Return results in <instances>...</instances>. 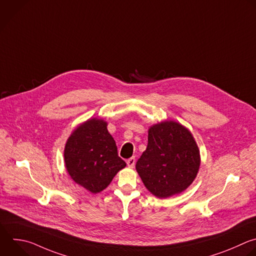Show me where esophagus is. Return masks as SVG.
<instances>
[{
    "label": "esophagus",
    "mask_w": 256,
    "mask_h": 256,
    "mask_svg": "<svg viewBox=\"0 0 256 256\" xmlns=\"http://www.w3.org/2000/svg\"><path fill=\"white\" fill-rule=\"evenodd\" d=\"M126 164H128V168H134V164H136V158H134V156L128 158V160H126Z\"/></svg>",
    "instance_id": "esophagus-1"
}]
</instances>
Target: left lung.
I'll list each match as a JSON object with an SVG mask.
<instances>
[{
	"label": "left lung",
	"instance_id": "obj_1",
	"mask_svg": "<svg viewBox=\"0 0 256 256\" xmlns=\"http://www.w3.org/2000/svg\"><path fill=\"white\" fill-rule=\"evenodd\" d=\"M148 132V146L136 164L144 185L158 198L184 192L197 177L201 164L193 134L174 120L152 124Z\"/></svg>",
	"mask_w": 256,
	"mask_h": 256
}]
</instances>
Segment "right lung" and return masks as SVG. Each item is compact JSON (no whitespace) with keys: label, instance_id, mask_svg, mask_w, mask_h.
I'll return each mask as SVG.
<instances>
[{"label":"right lung","instance_id":"right-lung-1","mask_svg":"<svg viewBox=\"0 0 256 256\" xmlns=\"http://www.w3.org/2000/svg\"><path fill=\"white\" fill-rule=\"evenodd\" d=\"M64 162L71 179L96 194L104 190L126 164L108 130V122L94 118L76 126L67 138Z\"/></svg>","mask_w":256,"mask_h":256}]
</instances>
